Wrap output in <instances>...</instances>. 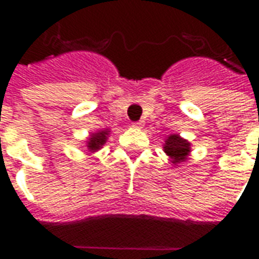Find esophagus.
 <instances>
[{
  "label": "esophagus",
  "mask_w": 259,
  "mask_h": 259,
  "mask_svg": "<svg viewBox=\"0 0 259 259\" xmlns=\"http://www.w3.org/2000/svg\"><path fill=\"white\" fill-rule=\"evenodd\" d=\"M144 126V122L143 120H139V122H133V127H137V129H143Z\"/></svg>",
  "instance_id": "34e87169"
}]
</instances>
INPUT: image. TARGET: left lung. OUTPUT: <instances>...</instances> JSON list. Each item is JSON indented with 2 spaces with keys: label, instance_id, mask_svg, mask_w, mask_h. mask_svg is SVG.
I'll list each match as a JSON object with an SVG mask.
<instances>
[{
  "label": "left lung",
  "instance_id": "1",
  "mask_svg": "<svg viewBox=\"0 0 259 259\" xmlns=\"http://www.w3.org/2000/svg\"><path fill=\"white\" fill-rule=\"evenodd\" d=\"M163 151L172 159L174 165H178L187 161V157L190 154V143L182 139L179 135H170L165 140Z\"/></svg>",
  "mask_w": 259,
  "mask_h": 259
}]
</instances>
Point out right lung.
Segmentation results:
<instances>
[{"instance_id": "add662e5", "label": "right lung", "mask_w": 259, "mask_h": 259, "mask_svg": "<svg viewBox=\"0 0 259 259\" xmlns=\"http://www.w3.org/2000/svg\"><path fill=\"white\" fill-rule=\"evenodd\" d=\"M108 135H109V130H101V132H97V133H93V135L89 137L87 140V148L90 152L98 151L100 148H102V146L107 143Z\"/></svg>"}]
</instances>
